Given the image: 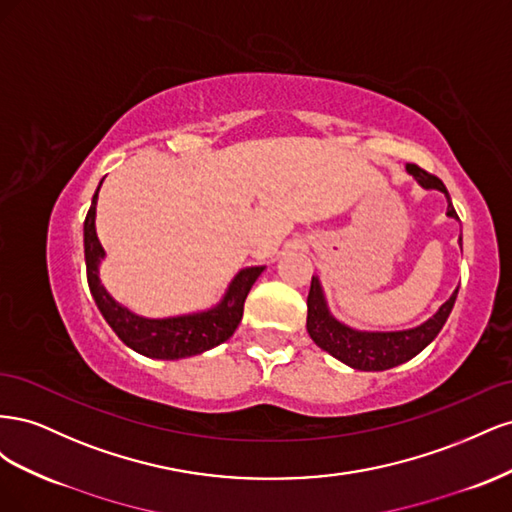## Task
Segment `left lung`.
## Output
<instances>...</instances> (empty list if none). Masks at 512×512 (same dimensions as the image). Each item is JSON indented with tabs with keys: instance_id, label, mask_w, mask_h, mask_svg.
<instances>
[{
	"instance_id": "8db88e82",
	"label": "left lung",
	"mask_w": 512,
	"mask_h": 512,
	"mask_svg": "<svg viewBox=\"0 0 512 512\" xmlns=\"http://www.w3.org/2000/svg\"><path fill=\"white\" fill-rule=\"evenodd\" d=\"M406 170L423 190L442 192L446 196V205H448L446 215L453 220H459L457 211L451 203V196H448V190L444 188V183L438 177L425 173V170L418 168L416 164H406ZM459 245H461V237H459ZM457 292H459V286L455 288L451 297H448V301H444L438 307L436 314L427 318L425 322L416 324V327L399 329V331H365V329H354L350 324L337 320L331 314V307L327 303V294H324V288L320 284V277L314 275L312 288H309V294H307V333L314 339L318 348L329 352L337 361H342L352 369L384 371L414 359L418 352H423L433 339L438 337L446 318L453 312Z\"/></svg>"
}]
</instances>
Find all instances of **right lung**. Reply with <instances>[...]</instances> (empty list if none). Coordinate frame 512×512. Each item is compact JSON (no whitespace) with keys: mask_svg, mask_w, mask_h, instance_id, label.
<instances>
[{"mask_svg":"<svg viewBox=\"0 0 512 512\" xmlns=\"http://www.w3.org/2000/svg\"><path fill=\"white\" fill-rule=\"evenodd\" d=\"M100 185L94 198H91V207L83 224V243L91 297H94L100 314L108 322V327H111L121 342L134 352L160 361L188 359V356L203 354L215 346L224 344L239 327L247 294H250L254 282L267 267L241 269L230 280L222 299L207 309L166 318H147L136 314L130 307L121 305L113 294L106 290L100 277V265L106 258V252L96 232V205Z\"/></svg>","mask_w":512,"mask_h":512,"instance_id":"1","label":"right lung"}]
</instances>
